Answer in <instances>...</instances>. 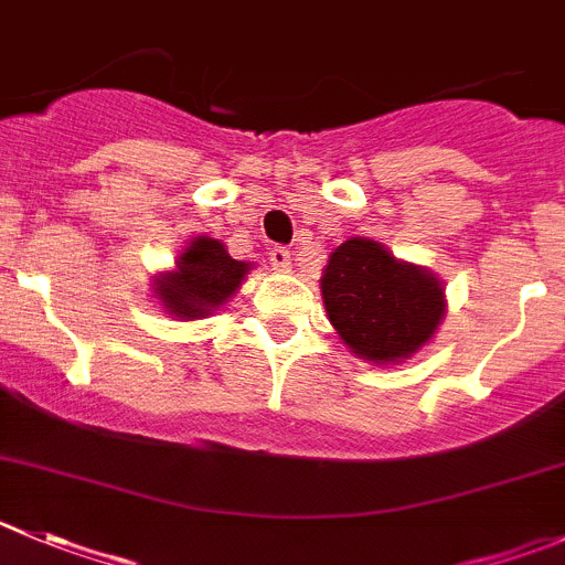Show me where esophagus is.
Returning <instances> with one entry per match:
<instances>
[{"instance_id":"esophagus-1","label":"esophagus","mask_w":565,"mask_h":565,"mask_svg":"<svg viewBox=\"0 0 565 565\" xmlns=\"http://www.w3.org/2000/svg\"><path fill=\"white\" fill-rule=\"evenodd\" d=\"M270 265H273V270L287 273L289 267H292V256H289L287 248H281V245H276V248L270 250Z\"/></svg>"}]
</instances>
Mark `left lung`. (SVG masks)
Segmentation results:
<instances>
[{
	"label": "left lung",
	"mask_w": 565,
	"mask_h": 565,
	"mask_svg": "<svg viewBox=\"0 0 565 565\" xmlns=\"http://www.w3.org/2000/svg\"><path fill=\"white\" fill-rule=\"evenodd\" d=\"M320 292L350 353L377 366L419 353L447 311L445 281L436 273L397 259L370 237H350L331 250Z\"/></svg>",
	"instance_id": "8db88e82"
}]
</instances>
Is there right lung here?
<instances>
[{
    "instance_id": "obj_1",
    "label": "right lung",
    "mask_w": 565,
    "mask_h": 565,
    "mask_svg": "<svg viewBox=\"0 0 565 565\" xmlns=\"http://www.w3.org/2000/svg\"><path fill=\"white\" fill-rule=\"evenodd\" d=\"M250 270L254 265L232 259L221 239L199 234L179 250L171 270L151 278V292L173 320H204L237 295Z\"/></svg>"
}]
</instances>
